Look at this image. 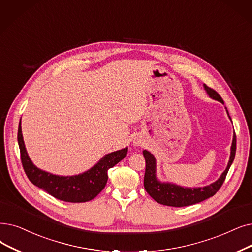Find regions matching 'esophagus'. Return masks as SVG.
<instances>
[{"instance_id": "obj_1", "label": "esophagus", "mask_w": 252, "mask_h": 252, "mask_svg": "<svg viewBox=\"0 0 252 252\" xmlns=\"http://www.w3.org/2000/svg\"><path fill=\"white\" fill-rule=\"evenodd\" d=\"M140 144H141V143H140L139 141H137V140H136V141H134V146H139Z\"/></svg>"}]
</instances>
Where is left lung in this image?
I'll return each mask as SVG.
<instances>
[{"instance_id": "1", "label": "left lung", "mask_w": 252, "mask_h": 252, "mask_svg": "<svg viewBox=\"0 0 252 252\" xmlns=\"http://www.w3.org/2000/svg\"><path fill=\"white\" fill-rule=\"evenodd\" d=\"M204 90L206 91L207 94L209 95L210 99L223 104V100L221 99V96L214 90L208 87L206 84H204ZM226 113L229 120L232 122L231 116H229L227 110H226ZM235 155H236V135L234 133L232 145H231V155H229L227 166L225 170L221 173L220 178H218L216 181L210 183L209 185H206V187L183 188L181 185H178L176 183H172L169 181H161L158 179V174H157V159L150 151L145 149L143 150V156L146 161L144 188L151 198L161 205L172 206V207H184V206L198 204L200 202H203L204 200L211 198V196H213L217 192V190L220 189L225 179L226 174L234 161Z\"/></svg>"}]
</instances>
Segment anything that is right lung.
<instances>
[{"label": "right lung", "instance_id": "1", "mask_svg": "<svg viewBox=\"0 0 252 252\" xmlns=\"http://www.w3.org/2000/svg\"><path fill=\"white\" fill-rule=\"evenodd\" d=\"M17 140L21 162L30 181L58 200L70 203H84L94 199L105 188L108 180V170L114 167L127 155V147H125L107 153L95 165L83 173L72 176H61L39 169L34 165L25 145L21 123L18 126Z\"/></svg>", "mask_w": 252, "mask_h": 252}]
</instances>
